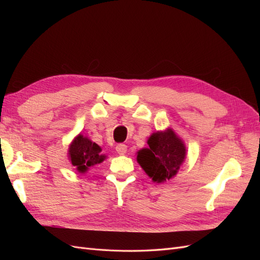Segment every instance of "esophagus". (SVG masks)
I'll return each mask as SVG.
<instances>
[{
    "instance_id": "obj_1",
    "label": "esophagus",
    "mask_w": 260,
    "mask_h": 260,
    "mask_svg": "<svg viewBox=\"0 0 260 260\" xmlns=\"http://www.w3.org/2000/svg\"><path fill=\"white\" fill-rule=\"evenodd\" d=\"M116 151L119 155H124L125 152H127V145H125V144H118L116 146Z\"/></svg>"
}]
</instances>
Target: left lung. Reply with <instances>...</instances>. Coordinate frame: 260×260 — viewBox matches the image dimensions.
<instances>
[{
    "label": "left lung",
    "instance_id": "left-lung-1",
    "mask_svg": "<svg viewBox=\"0 0 260 260\" xmlns=\"http://www.w3.org/2000/svg\"><path fill=\"white\" fill-rule=\"evenodd\" d=\"M148 147L140 149L137 160L156 183L174 178L183 164L186 148L172 129L157 131L148 138Z\"/></svg>",
    "mask_w": 260,
    "mask_h": 260
}]
</instances>
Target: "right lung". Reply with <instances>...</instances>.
Wrapping results in <instances>:
<instances>
[{
  "instance_id": "add662e5",
  "label": "right lung",
  "mask_w": 260,
  "mask_h": 260,
  "mask_svg": "<svg viewBox=\"0 0 260 260\" xmlns=\"http://www.w3.org/2000/svg\"><path fill=\"white\" fill-rule=\"evenodd\" d=\"M101 152L102 148L96 143L92 142L90 139L82 135H79L69 145L68 155L72 165L76 167L78 172L84 174L90 167L101 164L106 158L105 155L100 154Z\"/></svg>"
}]
</instances>
